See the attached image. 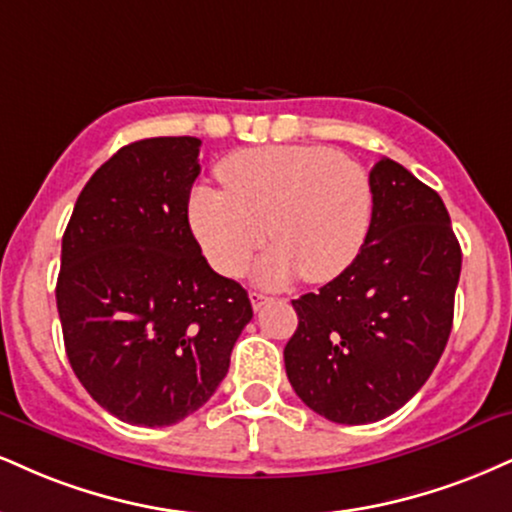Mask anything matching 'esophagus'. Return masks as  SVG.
I'll list each match as a JSON object with an SVG mask.
<instances>
[{"label": "esophagus", "instance_id": "obj_1", "mask_svg": "<svg viewBox=\"0 0 512 512\" xmlns=\"http://www.w3.org/2000/svg\"><path fill=\"white\" fill-rule=\"evenodd\" d=\"M250 303H252V310H262L264 305L267 303H272V298H269V295H264V293H257V291H252L250 293Z\"/></svg>", "mask_w": 512, "mask_h": 512}]
</instances>
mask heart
<instances>
[{"label": "heart", "mask_w": 512, "mask_h": 512, "mask_svg": "<svg viewBox=\"0 0 512 512\" xmlns=\"http://www.w3.org/2000/svg\"><path fill=\"white\" fill-rule=\"evenodd\" d=\"M224 190H193L188 217L209 264L238 276L264 243L257 281L281 286L303 274L324 283L341 276L365 248L374 195L360 164L312 145L243 150L219 164Z\"/></svg>", "instance_id": "heart-1"}]
</instances>
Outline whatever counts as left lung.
<instances>
[{"label":"left lung","instance_id":"1","mask_svg":"<svg viewBox=\"0 0 512 512\" xmlns=\"http://www.w3.org/2000/svg\"><path fill=\"white\" fill-rule=\"evenodd\" d=\"M365 248L341 276L293 300L283 348L291 386L338 424L389 417L422 389L446 348L463 252L436 190L393 159L369 171Z\"/></svg>","mask_w":512,"mask_h":512}]
</instances>
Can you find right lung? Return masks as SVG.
I'll list each match as a JSON object with an SVG mask.
<instances>
[{
  "label": "right lung",
  "instance_id": "right-lung-1",
  "mask_svg": "<svg viewBox=\"0 0 512 512\" xmlns=\"http://www.w3.org/2000/svg\"><path fill=\"white\" fill-rule=\"evenodd\" d=\"M200 145L181 135L121 147L80 190L61 238L57 310L73 372L140 427L200 410L252 319L248 291L209 267L190 231Z\"/></svg>",
  "mask_w": 512,
  "mask_h": 512
}]
</instances>
